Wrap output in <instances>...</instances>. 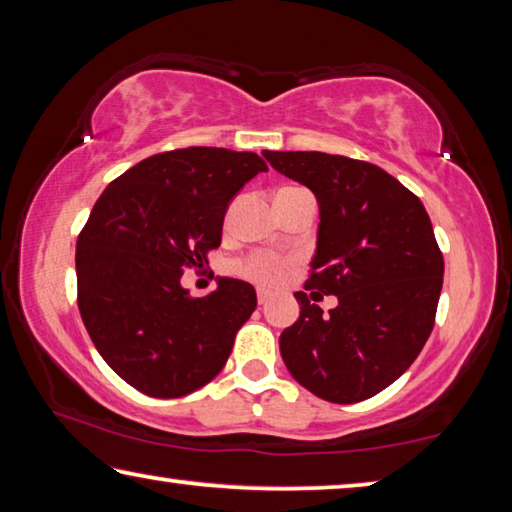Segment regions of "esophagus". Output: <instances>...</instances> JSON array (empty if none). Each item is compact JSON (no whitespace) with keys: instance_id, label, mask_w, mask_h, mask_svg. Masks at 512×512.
Masks as SVG:
<instances>
[{"instance_id":"1","label":"esophagus","mask_w":512,"mask_h":512,"mask_svg":"<svg viewBox=\"0 0 512 512\" xmlns=\"http://www.w3.org/2000/svg\"><path fill=\"white\" fill-rule=\"evenodd\" d=\"M268 298H271V293H268V291H264V289L257 291V302H259V305H266Z\"/></svg>"}]
</instances>
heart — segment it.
<instances>
[{
	"label": "heart",
	"mask_w": 512,
	"mask_h": 512,
	"mask_svg": "<svg viewBox=\"0 0 512 512\" xmlns=\"http://www.w3.org/2000/svg\"><path fill=\"white\" fill-rule=\"evenodd\" d=\"M287 259L271 255V253H255L246 257L244 262L237 264V273L246 280L259 284V287L273 289L277 284L284 282V277L289 273Z\"/></svg>",
	"instance_id": "1"
}]
</instances>
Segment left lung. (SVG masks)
Listing matches in <instances>:
<instances>
[{"mask_svg":"<svg viewBox=\"0 0 512 512\" xmlns=\"http://www.w3.org/2000/svg\"><path fill=\"white\" fill-rule=\"evenodd\" d=\"M275 171L314 192L316 255L300 316L280 352L300 386L354 404L384 391L418 357L436 320L443 253L420 198L377 164L320 151H264ZM336 295L323 315L311 299Z\"/></svg>","mask_w":512,"mask_h":512,"instance_id":"obj_1","label":"left lung"}]
</instances>
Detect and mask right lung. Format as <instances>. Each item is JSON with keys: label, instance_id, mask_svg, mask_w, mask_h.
I'll list each match as a JSON object with an SVG mask.
<instances>
[{"label": "right lung", "instance_id": "1", "mask_svg": "<svg viewBox=\"0 0 512 512\" xmlns=\"http://www.w3.org/2000/svg\"><path fill=\"white\" fill-rule=\"evenodd\" d=\"M266 162L189 146L151 155L103 189L76 241L79 311L94 348L137 391L160 400L219 375L257 307L253 284L221 277L205 298L180 277L221 246L232 198Z\"/></svg>", "mask_w": 512, "mask_h": 512}]
</instances>
